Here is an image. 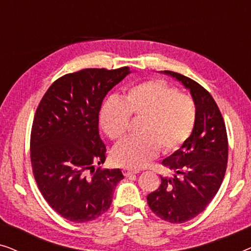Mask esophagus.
<instances>
[{
    "mask_svg": "<svg viewBox=\"0 0 251 251\" xmlns=\"http://www.w3.org/2000/svg\"><path fill=\"white\" fill-rule=\"evenodd\" d=\"M137 174H138V171H137V170L123 169V175H125L126 177H130V176H132V175H137Z\"/></svg>",
    "mask_w": 251,
    "mask_h": 251,
    "instance_id": "obj_1",
    "label": "esophagus"
}]
</instances>
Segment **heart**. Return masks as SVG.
I'll return each mask as SVG.
<instances>
[{
	"instance_id": "obj_1",
	"label": "heart",
	"mask_w": 251,
	"mask_h": 251,
	"mask_svg": "<svg viewBox=\"0 0 251 251\" xmlns=\"http://www.w3.org/2000/svg\"><path fill=\"white\" fill-rule=\"evenodd\" d=\"M130 116L140 119L139 137L126 138L112 151L120 167L140 169L162 149L164 153L179 150L193 132L197 107L190 96L179 94L164 81L149 80L130 88L125 97L109 98L101 106L99 122L112 140L123 138Z\"/></svg>"
}]
</instances>
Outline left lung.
I'll return each mask as SVG.
<instances>
[{"mask_svg": "<svg viewBox=\"0 0 251 251\" xmlns=\"http://www.w3.org/2000/svg\"><path fill=\"white\" fill-rule=\"evenodd\" d=\"M161 73L190 90L197 121L186 143L162 161L174 176H160V187L147 195V203L157 217L181 224L201 214L217 194L227 166V133L217 104L202 85L175 72Z\"/></svg>", "mask_w": 251, "mask_h": 251, "instance_id": "left-lung-1", "label": "left lung"}]
</instances>
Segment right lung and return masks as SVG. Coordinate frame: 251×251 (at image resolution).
Segmentation results:
<instances>
[{
	"label": "right lung",
	"instance_id": "add662e5",
	"mask_svg": "<svg viewBox=\"0 0 251 251\" xmlns=\"http://www.w3.org/2000/svg\"><path fill=\"white\" fill-rule=\"evenodd\" d=\"M131 73L85 68L53 82L34 116L30 162L37 187L54 211L74 223L98 218L111 207L120 169H95L106 160L99 111L111 89Z\"/></svg>",
	"mask_w": 251,
	"mask_h": 251
}]
</instances>
